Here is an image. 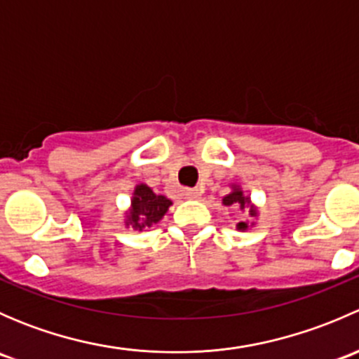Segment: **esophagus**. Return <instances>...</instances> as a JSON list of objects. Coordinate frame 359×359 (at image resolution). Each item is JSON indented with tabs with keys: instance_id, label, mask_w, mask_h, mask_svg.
<instances>
[{
	"instance_id": "1",
	"label": "esophagus",
	"mask_w": 359,
	"mask_h": 359,
	"mask_svg": "<svg viewBox=\"0 0 359 359\" xmlns=\"http://www.w3.org/2000/svg\"><path fill=\"white\" fill-rule=\"evenodd\" d=\"M186 196L189 198V200H198V198L201 196V191L200 189H187Z\"/></svg>"
}]
</instances>
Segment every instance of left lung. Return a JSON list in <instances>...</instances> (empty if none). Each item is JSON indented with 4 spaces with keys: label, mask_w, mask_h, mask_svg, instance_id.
<instances>
[{
    "label": "left lung",
    "mask_w": 359,
    "mask_h": 359,
    "mask_svg": "<svg viewBox=\"0 0 359 359\" xmlns=\"http://www.w3.org/2000/svg\"><path fill=\"white\" fill-rule=\"evenodd\" d=\"M224 206H236V208L243 210V212L248 213V219L241 220V222L236 224L238 231H248L255 226V219L259 217V208L253 205L250 196L243 191V187L240 184H231V193L226 194L222 198Z\"/></svg>",
    "instance_id": "1"
}]
</instances>
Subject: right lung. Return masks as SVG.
I'll return each mask as SVG.
<instances>
[{"instance_id": "add662e5", "label": "right lung", "mask_w": 359, "mask_h": 359, "mask_svg": "<svg viewBox=\"0 0 359 359\" xmlns=\"http://www.w3.org/2000/svg\"><path fill=\"white\" fill-rule=\"evenodd\" d=\"M170 206H172V201L168 198L156 194L147 184H137L128 210L125 212V227L126 229L132 227L135 231L153 227L165 217Z\"/></svg>"}]
</instances>
